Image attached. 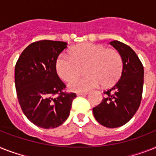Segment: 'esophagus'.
Listing matches in <instances>:
<instances>
[{"instance_id":"esophagus-1","label":"esophagus","mask_w":156,"mask_h":156,"mask_svg":"<svg viewBox=\"0 0 156 156\" xmlns=\"http://www.w3.org/2000/svg\"><path fill=\"white\" fill-rule=\"evenodd\" d=\"M87 92H77V96H84V95H87Z\"/></svg>"}]
</instances>
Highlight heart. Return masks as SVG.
Here are the masks:
<instances>
[{"instance_id":"b5f03b06","label":"heart","mask_w":156,"mask_h":156,"mask_svg":"<svg viewBox=\"0 0 156 156\" xmlns=\"http://www.w3.org/2000/svg\"><path fill=\"white\" fill-rule=\"evenodd\" d=\"M70 56L61 54L57 58L56 69L59 76L69 81L79 75L83 67L87 74L71 81L69 87L73 91H87L100 83L104 87L111 86L121 76L123 60L115 49L101 44L83 43L72 48Z\"/></svg>"}]
</instances>
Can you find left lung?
Returning <instances> with one entry per match:
<instances>
[{
    "mask_svg": "<svg viewBox=\"0 0 156 156\" xmlns=\"http://www.w3.org/2000/svg\"><path fill=\"white\" fill-rule=\"evenodd\" d=\"M121 55L123 70L120 79L104 91L105 97L92 109L94 117L101 125L121 127L132 119L142 100L144 66L132 48L120 41L110 42Z\"/></svg>",
    "mask_w": 156,
    "mask_h": 156,
    "instance_id": "left-lung-1",
    "label": "left lung"
}]
</instances>
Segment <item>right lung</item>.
Returning a JSON list of instances; mask_svg holds the SVG:
<instances>
[{
  "label": "right lung",
  "instance_id": "right-lung-1",
  "mask_svg": "<svg viewBox=\"0 0 156 156\" xmlns=\"http://www.w3.org/2000/svg\"><path fill=\"white\" fill-rule=\"evenodd\" d=\"M68 43L44 40L30 44L15 66V86L24 115L37 127H59L69 115L74 92L58 76L56 62ZM56 94L58 96H55Z\"/></svg>",
  "mask_w": 156,
  "mask_h": 156
}]
</instances>
